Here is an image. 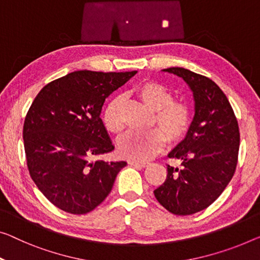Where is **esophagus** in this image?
<instances>
[{
	"mask_svg": "<svg viewBox=\"0 0 260 260\" xmlns=\"http://www.w3.org/2000/svg\"><path fill=\"white\" fill-rule=\"evenodd\" d=\"M131 166H135V167H147L148 166V162L145 161H129Z\"/></svg>",
	"mask_w": 260,
	"mask_h": 260,
	"instance_id": "obj_1",
	"label": "esophagus"
}]
</instances>
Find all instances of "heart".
<instances>
[{
    "mask_svg": "<svg viewBox=\"0 0 260 260\" xmlns=\"http://www.w3.org/2000/svg\"><path fill=\"white\" fill-rule=\"evenodd\" d=\"M134 92L146 106L154 111L153 122L160 129L131 132L120 139L118 147L121 156L143 161L160 152L165 146L166 137L169 142L180 140L190 126L191 115L187 104L174 100L172 91L156 81H143L135 86ZM121 107V98H114L104 111V126L112 134H121L125 127Z\"/></svg>",
    "mask_w": 260,
    "mask_h": 260,
    "instance_id": "obj_1",
    "label": "heart"
}]
</instances>
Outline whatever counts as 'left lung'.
<instances>
[{"label":"left lung","mask_w":260,"mask_h":260,"mask_svg":"<svg viewBox=\"0 0 260 260\" xmlns=\"http://www.w3.org/2000/svg\"><path fill=\"white\" fill-rule=\"evenodd\" d=\"M164 71L180 77L190 87L195 115L184 140L168 154L180 158L181 169L168 166L167 179L154 195L172 214L191 215L214 203L234 176L239 150L238 122L215 81L183 68Z\"/></svg>","instance_id":"8db88e82"}]
</instances>
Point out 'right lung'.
<instances>
[{
    "mask_svg": "<svg viewBox=\"0 0 260 260\" xmlns=\"http://www.w3.org/2000/svg\"><path fill=\"white\" fill-rule=\"evenodd\" d=\"M137 71H76L51 81L31 104L23 126L31 179L53 205L83 215L106 199L127 162L92 158L114 149L100 118L112 92Z\"/></svg>",
    "mask_w": 260,
    "mask_h": 260,
    "instance_id": "obj_1",
    "label": "right lung"
}]
</instances>
